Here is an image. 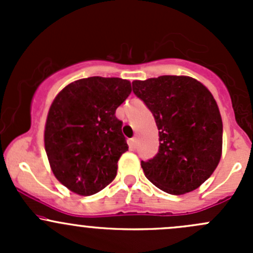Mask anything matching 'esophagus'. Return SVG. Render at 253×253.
Returning <instances> with one entry per match:
<instances>
[{
  "instance_id": "esophagus-1",
  "label": "esophagus",
  "mask_w": 253,
  "mask_h": 253,
  "mask_svg": "<svg viewBox=\"0 0 253 253\" xmlns=\"http://www.w3.org/2000/svg\"><path fill=\"white\" fill-rule=\"evenodd\" d=\"M137 144H138V138H137V136H136L131 139V147L136 148Z\"/></svg>"
}]
</instances>
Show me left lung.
<instances>
[{"mask_svg": "<svg viewBox=\"0 0 253 253\" xmlns=\"http://www.w3.org/2000/svg\"><path fill=\"white\" fill-rule=\"evenodd\" d=\"M159 129V150L141 162L145 177L170 195L200 187L218 167L223 122L215 99L201 82L186 76H160L132 82Z\"/></svg>", "mask_w": 253, "mask_h": 253, "instance_id": "1", "label": "left lung"}]
</instances>
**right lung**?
Returning a JSON list of instances; mask_svg holds the SVG:
<instances>
[{"mask_svg": "<svg viewBox=\"0 0 253 253\" xmlns=\"http://www.w3.org/2000/svg\"><path fill=\"white\" fill-rule=\"evenodd\" d=\"M129 94L126 79L89 77L68 84L51 104L45 150L53 175L72 192L94 195L116 176L128 145L115 112Z\"/></svg>", "mask_w": 253, "mask_h": 253, "instance_id": "add662e5", "label": "right lung"}]
</instances>
